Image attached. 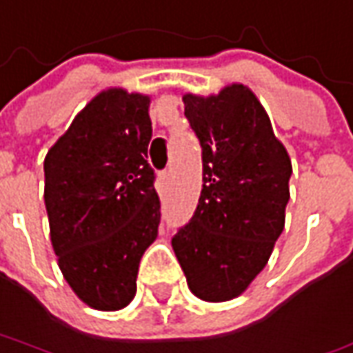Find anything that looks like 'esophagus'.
Returning a JSON list of instances; mask_svg holds the SVG:
<instances>
[{
  "mask_svg": "<svg viewBox=\"0 0 353 353\" xmlns=\"http://www.w3.org/2000/svg\"><path fill=\"white\" fill-rule=\"evenodd\" d=\"M159 181H161V184H163V186H169V184H171V171L161 172Z\"/></svg>",
  "mask_w": 353,
  "mask_h": 353,
  "instance_id": "esophagus-1",
  "label": "esophagus"
}]
</instances>
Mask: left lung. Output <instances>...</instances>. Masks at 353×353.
I'll return each mask as SVG.
<instances>
[{
	"label": "left lung",
	"instance_id": "1",
	"mask_svg": "<svg viewBox=\"0 0 353 353\" xmlns=\"http://www.w3.org/2000/svg\"><path fill=\"white\" fill-rule=\"evenodd\" d=\"M182 101L202 145L204 186L172 250L198 299L231 301L268 264L283 231L292 161L247 85Z\"/></svg>",
	"mask_w": 353,
	"mask_h": 353
}]
</instances>
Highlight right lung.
<instances>
[{
	"instance_id": "add662e5",
	"label": "right lung",
	"mask_w": 353,
	"mask_h": 353,
	"mask_svg": "<svg viewBox=\"0 0 353 353\" xmlns=\"http://www.w3.org/2000/svg\"><path fill=\"white\" fill-rule=\"evenodd\" d=\"M151 97L108 87L81 108L44 159V204L58 266L97 311L136 295L139 260L157 239L161 202L148 163Z\"/></svg>"
}]
</instances>
